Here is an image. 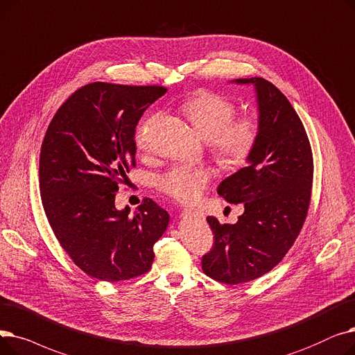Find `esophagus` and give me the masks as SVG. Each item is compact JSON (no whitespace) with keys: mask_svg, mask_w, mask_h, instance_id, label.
I'll return each mask as SVG.
<instances>
[{"mask_svg":"<svg viewBox=\"0 0 355 355\" xmlns=\"http://www.w3.org/2000/svg\"><path fill=\"white\" fill-rule=\"evenodd\" d=\"M183 215L184 216H196V218H204V212H200L198 209H184L183 211Z\"/></svg>","mask_w":355,"mask_h":355,"instance_id":"34e87169","label":"esophagus"}]
</instances>
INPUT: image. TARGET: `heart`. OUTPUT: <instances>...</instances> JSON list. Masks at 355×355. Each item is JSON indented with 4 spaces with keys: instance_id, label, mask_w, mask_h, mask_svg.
Wrapping results in <instances>:
<instances>
[{
    "instance_id": "1",
    "label": "heart",
    "mask_w": 355,
    "mask_h": 355,
    "mask_svg": "<svg viewBox=\"0 0 355 355\" xmlns=\"http://www.w3.org/2000/svg\"><path fill=\"white\" fill-rule=\"evenodd\" d=\"M183 114L207 140L212 155L227 167L245 164L254 153L260 139V121L251 115H237V104L227 96L200 91L182 105ZM150 121L140 125L137 144L144 147ZM212 172L205 167L173 166L156 178V187L179 202H193L207 189Z\"/></svg>"
}]
</instances>
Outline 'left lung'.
Masks as SVG:
<instances>
[{
  "instance_id": "8db88e82",
  "label": "left lung",
  "mask_w": 355,
  "mask_h": 355,
  "mask_svg": "<svg viewBox=\"0 0 355 355\" xmlns=\"http://www.w3.org/2000/svg\"><path fill=\"white\" fill-rule=\"evenodd\" d=\"M235 82L256 88L260 139L248 166L218 187L230 204L243 202L244 214L235 224L207 218L214 245L202 270L227 284L261 277L282 261L306 219L313 180L308 134L288 98L263 78Z\"/></svg>"
}]
</instances>
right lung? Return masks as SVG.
Listing matches in <instances>:
<instances>
[{
  "mask_svg": "<svg viewBox=\"0 0 355 355\" xmlns=\"http://www.w3.org/2000/svg\"><path fill=\"white\" fill-rule=\"evenodd\" d=\"M164 87L94 82L56 111L42 143V204L62 248L88 276L121 282L147 273L168 214L146 199L130 216L118 184L136 167V127Z\"/></svg>",
  "mask_w": 355,
  "mask_h": 355,
  "instance_id": "1",
  "label": "right lung"
}]
</instances>
